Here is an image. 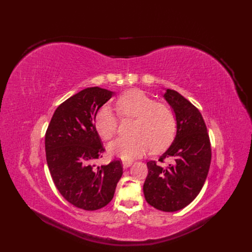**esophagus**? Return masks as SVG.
I'll list each match as a JSON object with an SVG mask.
<instances>
[{"mask_svg":"<svg viewBox=\"0 0 252 252\" xmlns=\"http://www.w3.org/2000/svg\"><path fill=\"white\" fill-rule=\"evenodd\" d=\"M131 163H133V160H123L124 168H127L128 166L131 165Z\"/></svg>","mask_w":252,"mask_h":252,"instance_id":"obj_1","label":"esophagus"}]
</instances>
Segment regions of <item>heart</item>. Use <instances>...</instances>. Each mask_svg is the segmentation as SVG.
Instances as JSON below:
<instances>
[{"instance_id": "1", "label": "heart", "mask_w": 252, "mask_h": 252, "mask_svg": "<svg viewBox=\"0 0 252 252\" xmlns=\"http://www.w3.org/2000/svg\"><path fill=\"white\" fill-rule=\"evenodd\" d=\"M119 117L133 118L130 136L121 137L112 141L109 152L130 160L146 153L160 151L173 141L177 121L174 111L168 105L156 102L141 90H129L119 96L115 102ZM97 133L103 140L111 139L118 129V117L107 105L98 109L94 118Z\"/></svg>"}]
</instances>
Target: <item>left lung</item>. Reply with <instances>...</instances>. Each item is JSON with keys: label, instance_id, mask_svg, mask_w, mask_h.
<instances>
[{"label": "left lung", "instance_id": "obj_1", "mask_svg": "<svg viewBox=\"0 0 252 252\" xmlns=\"http://www.w3.org/2000/svg\"><path fill=\"white\" fill-rule=\"evenodd\" d=\"M164 99L176 114L177 135L158 161L147 162L143 191L146 201L166 213L190 204L206 180L211 147L204 119L195 106L177 91L166 89ZM164 160H170L163 165Z\"/></svg>", "mask_w": 252, "mask_h": 252}]
</instances>
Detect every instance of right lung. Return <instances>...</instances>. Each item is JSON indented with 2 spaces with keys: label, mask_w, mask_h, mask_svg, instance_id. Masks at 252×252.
Returning <instances> with one entry per match:
<instances>
[{
  "label": "right lung",
  "mask_w": 252,
  "mask_h": 252,
  "mask_svg": "<svg viewBox=\"0 0 252 252\" xmlns=\"http://www.w3.org/2000/svg\"><path fill=\"white\" fill-rule=\"evenodd\" d=\"M113 94L99 87L78 92L58 106L46 131V158L53 182L77 208L97 210L107 205L123 176L122 160L96 168L93 164L105 151L94 118Z\"/></svg>",
  "instance_id": "add662e5"
}]
</instances>
